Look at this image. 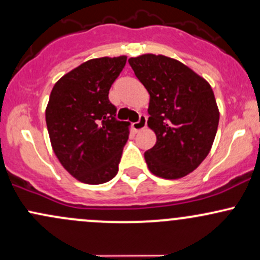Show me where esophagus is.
I'll return each instance as SVG.
<instances>
[{"mask_svg":"<svg viewBox=\"0 0 260 260\" xmlns=\"http://www.w3.org/2000/svg\"><path fill=\"white\" fill-rule=\"evenodd\" d=\"M147 127V117L144 115H141L139 116V119L135 123H132V128L135 132H139V131L144 129V128Z\"/></svg>","mask_w":260,"mask_h":260,"instance_id":"esophagus-1","label":"esophagus"}]
</instances>
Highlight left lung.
I'll list each match as a JSON object with an SVG mask.
<instances>
[{
  "label": "left lung",
  "mask_w": 260,
  "mask_h": 260,
  "mask_svg": "<svg viewBox=\"0 0 260 260\" xmlns=\"http://www.w3.org/2000/svg\"><path fill=\"white\" fill-rule=\"evenodd\" d=\"M149 92L148 125L156 143L144 153L148 168L162 179H180L210 153L219 112L210 84L189 67L164 55L128 59Z\"/></svg>",
  "instance_id": "1"
}]
</instances>
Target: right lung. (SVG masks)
Here are the masks:
<instances>
[{"label": "right lung", "instance_id": "right-lung-1", "mask_svg": "<svg viewBox=\"0 0 260 260\" xmlns=\"http://www.w3.org/2000/svg\"><path fill=\"white\" fill-rule=\"evenodd\" d=\"M125 61L124 55L91 59L50 92L45 121L51 147L65 170L85 184H104L118 172L131 123L116 118L108 91Z\"/></svg>", "mask_w": 260, "mask_h": 260}]
</instances>
